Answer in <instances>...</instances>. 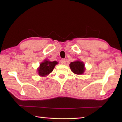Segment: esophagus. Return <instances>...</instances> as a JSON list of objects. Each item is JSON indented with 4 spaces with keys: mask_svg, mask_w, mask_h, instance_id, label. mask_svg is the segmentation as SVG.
Masks as SVG:
<instances>
[{
    "mask_svg": "<svg viewBox=\"0 0 122 122\" xmlns=\"http://www.w3.org/2000/svg\"><path fill=\"white\" fill-rule=\"evenodd\" d=\"M60 62L62 64H65L66 63V60L65 59H62L60 60Z\"/></svg>",
    "mask_w": 122,
    "mask_h": 122,
    "instance_id": "esophagus-1",
    "label": "esophagus"
}]
</instances>
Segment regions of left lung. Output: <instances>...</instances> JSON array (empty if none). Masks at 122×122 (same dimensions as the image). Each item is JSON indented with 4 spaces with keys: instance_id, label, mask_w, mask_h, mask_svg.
Instances as JSON below:
<instances>
[{
    "instance_id": "left-lung-1",
    "label": "left lung",
    "mask_w": 122,
    "mask_h": 122,
    "mask_svg": "<svg viewBox=\"0 0 122 122\" xmlns=\"http://www.w3.org/2000/svg\"><path fill=\"white\" fill-rule=\"evenodd\" d=\"M71 71L74 73L78 75H81L83 74L84 71V64L82 62L76 61L71 62L69 65Z\"/></svg>"
}]
</instances>
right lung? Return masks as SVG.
<instances>
[{"instance_id":"right-lung-1","label":"right lung","mask_w":122,"mask_h":122,"mask_svg":"<svg viewBox=\"0 0 122 122\" xmlns=\"http://www.w3.org/2000/svg\"><path fill=\"white\" fill-rule=\"evenodd\" d=\"M56 64H57V62L56 61L51 62L45 60L40 64V67L38 70L39 75L45 76L48 75L53 71Z\"/></svg>"}]
</instances>
